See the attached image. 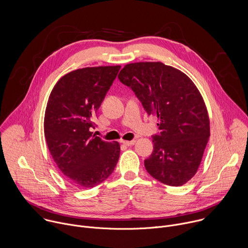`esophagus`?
Returning <instances> with one entry per match:
<instances>
[{
	"mask_svg": "<svg viewBox=\"0 0 248 248\" xmlns=\"http://www.w3.org/2000/svg\"><path fill=\"white\" fill-rule=\"evenodd\" d=\"M135 140H131V141H123V144L125 146H132L135 144Z\"/></svg>",
	"mask_w": 248,
	"mask_h": 248,
	"instance_id": "obj_1",
	"label": "esophagus"
}]
</instances>
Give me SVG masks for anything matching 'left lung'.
Wrapping results in <instances>:
<instances>
[{
    "instance_id": "8db88e82",
    "label": "left lung",
    "mask_w": 248,
    "mask_h": 248,
    "mask_svg": "<svg viewBox=\"0 0 248 248\" xmlns=\"http://www.w3.org/2000/svg\"><path fill=\"white\" fill-rule=\"evenodd\" d=\"M158 120L154 151L144 160L148 173L173 187L187 183L198 171L210 136L207 109L192 79L161 62L126 64L118 76Z\"/></svg>"
}]
</instances>
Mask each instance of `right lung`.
Instances as JSON below:
<instances>
[{
  "mask_svg": "<svg viewBox=\"0 0 248 248\" xmlns=\"http://www.w3.org/2000/svg\"><path fill=\"white\" fill-rule=\"evenodd\" d=\"M120 69L118 65L72 71L50 93L44 122L46 144L59 170L77 187L99 185L117 166L120 144L104 141L91 129Z\"/></svg>",
  "mask_w": 248,
  "mask_h": 248,
  "instance_id": "add662e5",
  "label": "right lung"
}]
</instances>
